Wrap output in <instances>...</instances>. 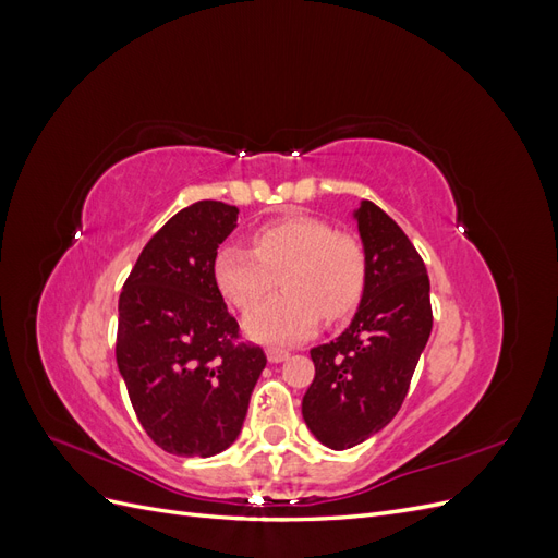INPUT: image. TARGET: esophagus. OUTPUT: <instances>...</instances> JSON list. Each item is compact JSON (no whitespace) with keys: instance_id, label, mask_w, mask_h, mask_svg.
Listing matches in <instances>:
<instances>
[{"instance_id":"34e87169","label":"esophagus","mask_w":558,"mask_h":558,"mask_svg":"<svg viewBox=\"0 0 558 558\" xmlns=\"http://www.w3.org/2000/svg\"><path fill=\"white\" fill-rule=\"evenodd\" d=\"M289 356H291V353L286 351V349H277V347H269L267 349V361L269 363H281V361H286Z\"/></svg>"}]
</instances>
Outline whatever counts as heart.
I'll return each mask as SVG.
<instances>
[{"label":"heart","instance_id":"obj_1","mask_svg":"<svg viewBox=\"0 0 558 558\" xmlns=\"http://www.w3.org/2000/svg\"><path fill=\"white\" fill-rule=\"evenodd\" d=\"M282 277L284 293L257 302ZM223 298L246 312L244 328L265 344L305 340L318 318L337 320L359 305L365 286V248L318 216L291 214L253 232V248L226 244L214 258Z\"/></svg>","mask_w":558,"mask_h":558}]
</instances>
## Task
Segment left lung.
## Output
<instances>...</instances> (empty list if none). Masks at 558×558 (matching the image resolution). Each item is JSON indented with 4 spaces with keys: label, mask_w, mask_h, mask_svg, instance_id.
Masks as SVG:
<instances>
[{
    "label": "left lung",
    "mask_w": 558,
    "mask_h": 558,
    "mask_svg": "<svg viewBox=\"0 0 558 558\" xmlns=\"http://www.w3.org/2000/svg\"><path fill=\"white\" fill-rule=\"evenodd\" d=\"M353 216L365 246L361 307L310 351L316 375L302 398V418L330 449L365 442L398 414L433 328L426 265L408 234L369 199Z\"/></svg>",
    "instance_id": "8db88e82"
}]
</instances>
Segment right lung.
Returning a JSON list of instances; mask_svg holds the SVG:
<instances>
[{"label":"right lung","instance_id":"right-lung-1","mask_svg":"<svg viewBox=\"0 0 558 558\" xmlns=\"http://www.w3.org/2000/svg\"><path fill=\"white\" fill-rule=\"evenodd\" d=\"M240 209L199 199L167 221L134 263L118 300L116 363L142 428L177 456H214L242 430L265 351L214 281L218 246Z\"/></svg>","mask_w":558,"mask_h":558}]
</instances>
